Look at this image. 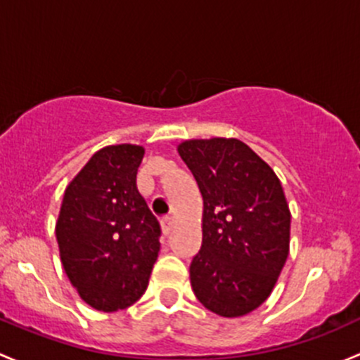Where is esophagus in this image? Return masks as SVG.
I'll return each mask as SVG.
<instances>
[{
    "label": "esophagus",
    "instance_id": "34e87169",
    "mask_svg": "<svg viewBox=\"0 0 360 360\" xmlns=\"http://www.w3.org/2000/svg\"><path fill=\"white\" fill-rule=\"evenodd\" d=\"M173 225H175V220H173L172 217H166L161 220V227H162V232H165V234H169V232H172Z\"/></svg>",
    "mask_w": 360,
    "mask_h": 360
}]
</instances>
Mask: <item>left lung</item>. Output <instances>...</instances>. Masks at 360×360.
Wrapping results in <instances>:
<instances>
[{"label":"left lung","mask_w":360,"mask_h":360,"mask_svg":"<svg viewBox=\"0 0 360 360\" xmlns=\"http://www.w3.org/2000/svg\"><path fill=\"white\" fill-rule=\"evenodd\" d=\"M202 195V246L191 263L195 298L221 317L253 312L290 255L291 211L274 169L237 139L176 147Z\"/></svg>","instance_id":"8db88e82"}]
</instances>
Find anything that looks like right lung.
I'll return each instance as SVG.
<instances>
[{"instance_id": "obj_1", "label": "right lung", "mask_w": 360, "mask_h": 360, "mask_svg": "<svg viewBox=\"0 0 360 360\" xmlns=\"http://www.w3.org/2000/svg\"><path fill=\"white\" fill-rule=\"evenodd\" d=\"M142 146H107L65 187L58 213L60 262L83 302L102 312L133 305L159 253L158 218L136 188Z\"/></svg>"}]
</instances>
